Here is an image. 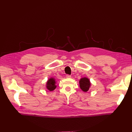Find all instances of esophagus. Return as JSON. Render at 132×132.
<instances>
[{
  "instance_id": "34e87169",
  "label": "esophagus",
  "mask_w": 132,
  "mask_h": 132,
  "mask_svg": "<svg viewBox=\"0 0 132 132\" xmlns=\"http://www.w3.org/2000/svg\"><path fill=\"white\" fill-rule=\"evenodd\" d=\"M66 77L67 78H71V76H70V75H66Z\"/></svg>"
}]
</instances>
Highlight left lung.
<instances>
[{"label":"left lung","mask_w":132,"mask_h":132,"mask_svg":"<svg viewBox=\"0 0 132 132\" xmlns=\"http://www.w3.org/2000/svg\"><path fill=\"white\" fill-rule=\"evenodd\" d=\"M79 84L81 90L85 92H87L91 86L90 79L87 77L81 78L79 81Z\"/></svg>","instance_id":"obj_1"}]
</instances>
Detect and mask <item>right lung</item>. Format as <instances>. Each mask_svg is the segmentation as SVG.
I'll use <instances>...</instances> for the list:
<instances>
[{
  "instance_id": "right-lung-1",
  "label": "right lung",
  "mask_w": 132,
  "mask_h": 132,
  "mask_svg": "<svg viewBox=\"0 0 132 132\" xmlns=\"http://www.w3.org/2000/svg\"><path fill=\"white\" fill-rule=\"evenodd\" d=\"M56 82L55 78L54 77H51L46 81V88L50 91H53L57 87V86L56 85Z\"/></svg>"
}]
</instances>
